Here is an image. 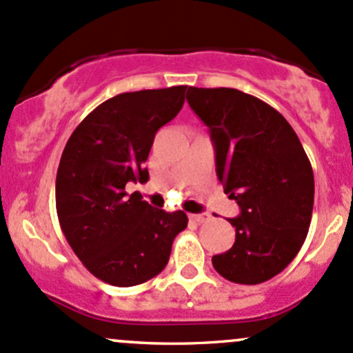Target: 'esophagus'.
<instances>
[{"label": "esophagus", "mask_w": 353, "mask_h": 353, "mask_svg": "<svg viewBox=\"0 0 353 353\" xmlns=\"http://www.w3.org/2000/svg\"><path fill=\"white\" fill-rule=\"evenodd\" d=\"M210 217H212V216H210L209 212H201V214H192L190 219L201 224V223H207V221H210Z\"/></svg>", "instance_id": "1"}]
</instances>
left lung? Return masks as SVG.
Returning <instances> with one entry per match:
<instances>
[{
	"mask_svg": "<svg viewBox=\"0 0 353 353\" xmlns=\"http://www.w3.org/2000/svg\"><path fill=\"white\" fill-rule=\"evenodd\" d=\"M187 101L209 127L217 178L241 210L230 219L234 245L212 256L214 268L236 284L270 281L311 224L314 176L303 144L275 108L239 90L190 86Z\"/></svg>",
	"mask_w": 353,
	"mask_h": 353,
	"instance_id": "1",
	"label": "left lung"
}]
</instances>
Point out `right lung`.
<instances>
[{
	"instance_id": "add662e5",
	"label": "right lung",
	"mask_w": 353,
	"mask_h": 353,
	"mask_svg": "<svg viewBox=\"0 0 353 353\" xmlns=\"http://www.w3.org/2000/svg\"><path fill=\"white\" fill-rule=\"evenodd\" d=\"M187 86L121 93L98 105L71 134L56 176V209L69 246L110 285L148 282L166 267L183 210L166 212L127 194L148 181L144 161L159 127L176 117Z\"/></svg>"
}]
</instances>
